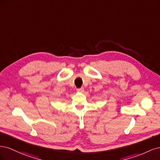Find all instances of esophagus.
Instances as JSON below:
<instances>
[{"mask_svg": "<svg viewBox=\"0 0 160 160\" xmlns=\"http://www.w3.org/2000/svg\"><path fill=\"white\" fill-rule=\"evenodd\" d=\"M84 91H85V89H84L83 88H81L80 89H77V92H79V93H83Z\"/></svg>", "mask_w": 160, "mask_h": 160, "instance_id": "obj_1", "label": "esophagus"}]
</instances>
